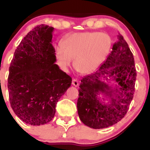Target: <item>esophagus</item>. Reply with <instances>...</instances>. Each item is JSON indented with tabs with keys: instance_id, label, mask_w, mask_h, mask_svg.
Instances as JSON below:
<instances>
[{
	"instance_id": "1",
	"label": "esophagus",
	"mask_w": 150,
	"mask_h": 150,
	"mask_svg": "<svg viewBox=\"0 0 150 150\" xmlns=\"http://www.w3.org/2000/svg\"><path fill=\"white\" fill-rule=\"evenodd\" d=\"M72 85H73V86H75V87H78L79 82L77 80H75V79H73V80H72Z\"/></svg>"
}]
</instances>
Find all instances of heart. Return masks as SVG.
<instances>
[{
	"instance_id": "1",
	"label": "heart",
	"mask_w": 150,
	"mask_h": 150,
	"mask_svg": "<svg viewBox=\"0 0 150 150\" xmlns=\"http://www.w3.org/2000/svg\"><path fill=\"white\" fill-rule=\"evenodd\" d=\"M111 38L106 33L86 32L73 34L64 42V47L56 48L58 64L66 71L75 58V68L81 73L88 74L97 69L107 56Z\"/></svg>"
}]
</instances>
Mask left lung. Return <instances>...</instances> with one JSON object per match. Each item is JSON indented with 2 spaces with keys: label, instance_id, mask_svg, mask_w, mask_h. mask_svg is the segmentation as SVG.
<instances>
[{
  "label": "left lung",
  "instance_id": "8db88e82",
  "mask_svg": "<svg viewBox=\"0 0 150 150\" xmlns=\"http://www.w3.org/2000/svg\"><path fill=\"white\" fill-rule=\"evenodd\" d=\"M136 76L133 55L119 34L106 61L81 80L77 103L81 121L94 129L119 122L133 98Z\"/></svg>",
  "mask_w": 150,
  "mask_h": 150
}]
</instances>
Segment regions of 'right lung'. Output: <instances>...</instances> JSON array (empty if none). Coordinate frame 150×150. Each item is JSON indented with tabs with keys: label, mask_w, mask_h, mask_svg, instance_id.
Here are the masks:
<instances>
[{
	"label": "right lung",
	"mask_w": 150,
	"mask_h": 150,
	"mask_svg": "<svg viewBox=\"0 0 150 150\" xmlns=\"http://www.w3.org/2000/svg\"><path fill=\"white\" fill-rule=\"evenodd\" d=\"M53 31V27L44 25L30 31L17 47L10 65V105L27 124L40 125L51 121L56 104L71 85V77L55 63Z\"/></svg>",
	"instance_id": "obj_1"
}]
</instances>
